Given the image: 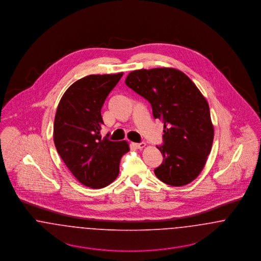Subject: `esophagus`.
<instances>
[{
	"instance_id": "1",
	"label": "esophagus",
	"mask_w": 261,
	"mask_h": 261,
	"mask_svg": "<svg viewBox=\"0 0 261 261\" xmlns=\"http://www.w3.org/2000/svg\"><path fill=\"white\" fill-rule=\"evenodd\" d=\"M132 146L136 149H142L146 147L145 143H132Z\"/></svg>"
}]
</instances>
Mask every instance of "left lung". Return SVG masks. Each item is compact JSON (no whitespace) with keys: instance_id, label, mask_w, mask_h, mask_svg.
Here are the masks:
<instances>
[{"instance_id":"obj_1","label":"left lung","mask_w":261,"mask_h":261,"mask_svg":"<svg viewBox=\"0 0 261 261\" xmlns=\"http://www.w3.org/2000/svg\"><path fill=\"white\" fill-rule=\"evenodd\" d=\"M125 84L148 99L153 117L163 122V155L154 169L163 183L180 187L194 181L211 153L214 130L210 107L195 83L182 71L169 68L130 72Z\"/></svg>"}]
</instances>
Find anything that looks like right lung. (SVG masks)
I'll return each instance as SVG.
<instances>
[{"label":"right lung","instance_id":"obj_1","mask_svg":"<svg viewBox=\"0 0 261 261\" xmlns=\"http://www.w3.org/2000/svg\"><path fill=\"white\" fill-rule=\"evenodd\" d=\"M123 73L88 75L63 94L54 123V142L62 161L83 185L100 189L119 173L122 155L129 151L125 141L101 139L100 110Z\"/></svg>","mask_w":261,"mask_h":261}]
</instances>
